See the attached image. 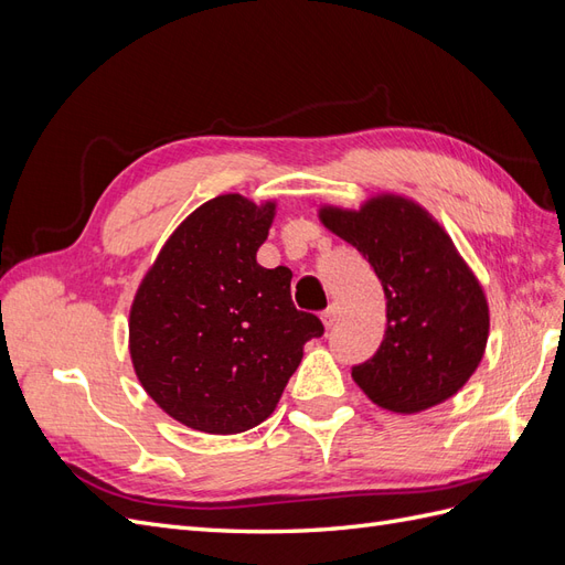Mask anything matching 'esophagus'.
<instances>
[{
	"mask_svg": "<svg viewBox=\"0 0 565 565\" xmlns=\"http://www.w3.org/2000/svg\"><path fill=\"white\" fill-rule=\"evenodd\" d=\"M337 320H339V306H337V303H330L328 309L322 311V322H324V328H334Z\"/></svg>",
	"mask_w": 565,
	"mask_h": 565,
	"instance_id": "esophagus-1",
	"label": "esophagus"
}]
</instances>
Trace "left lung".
Returning a JSON list of instances; mask_svg holds the SVG:
<instances>
[{"label":"left lung","mask_w":565,"mask_h":565,"mask_svg":"<svg viewBox=\"0 0 565 565\" xmlns=\"http://www.w3.org/2000/svg\"><path fill=\"white\" fill-rule=\"evenodd\" d=\"M322 226L361 252L382 280L386 332L351 370L365 396L398 415L429 409L469 382L486 353L490 311L481 282L422 204L382 193L361 210L320 207Z\"/></svg>","instance_id":"left-lung-1"}]
</instances>
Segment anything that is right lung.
I'll list each match as a JSON object with an SVG mask.
<instances>
[{"label": "right lung", "mask_w": 565, "mask_h": 565, "mask_svg": "<svg viewBox=\"0 0 565 565\" xmlns=\"http://www.w3.org/2000/svg\"><path fill=\"white\" fill-rule=\"evenodd\" d=\"M276 202L228 193L185 216L141 280L129 353L148 396L195 431L228 436L262 424L324 332L292 303V270L264 268Z\"/></svg>", "instance_id": "obj_1"}]
</instances>
